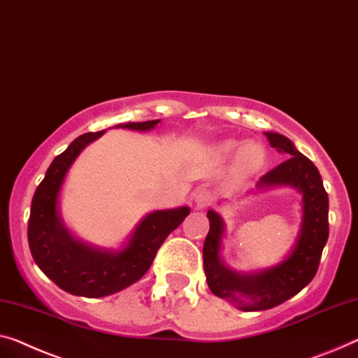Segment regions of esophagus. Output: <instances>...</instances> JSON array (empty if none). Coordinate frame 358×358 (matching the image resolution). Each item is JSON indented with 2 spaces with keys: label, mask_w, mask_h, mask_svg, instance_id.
<instances>
[{
  "label": "esophagus",
  "mask_w": 358,
  "mask_h": 358,
  "mask_svg": "<svg viewBox=\"0 0 358 358\" xmlns=\"http://www.w3.org/2000/svg\"><path fill=\"white\" fill-rule=\"evenodd\" d=\"M194 201H196L197 209H206V207H209L212 204V201H213L212 191L207 189V188L197 189V193L194 196Z\"/></svg>",
  "instance_id": "obj_1"
}]
</instances>
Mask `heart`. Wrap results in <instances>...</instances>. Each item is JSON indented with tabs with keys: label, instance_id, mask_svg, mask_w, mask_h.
<instances>
[{
	"label": "heart",
	"instance_id": "b5f03b06",
	"mask_svg": "<svg viewBox=\"0 0 358 358\" xmlns=\"http://www.w3.org/2000/svg\"><path fill=\"white\" fill-rule=\"evenodd\" d=\"M223 157H231L236 154V170L241 175H250L262 167L265 162V149L257 141H248L239 146V141H225L218 148Z\"/></svg>",
	"mask_w": 358,
	"mask_h": 358
}]
</instances>
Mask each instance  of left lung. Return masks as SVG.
<instances>
[{"label": "left lung", "instance_id": "obj_1", "mask_svg": "<svg viewBox=\"0 0 358 358\" xmlns=\"http://www.w3.org/2000/svg\"><path fill=\"white\" fill-rule=\"evenodd\" d=\"M265 135L270 146L285 154L286 159L278 167L265 173L257 181L255 189L289 186L302 194V222L294 246L273 266L249 273L233 270L222 259L225 222L215 210H209L207 218L210 228L202 249L210 291L243 312L268 310L301 292L317 273L329 233L328 194L318 169L310 159L297 151L289 138L273 131H266Z\"/></svg>", "mask_w": 358, "mask_h": 358}]
</instances>
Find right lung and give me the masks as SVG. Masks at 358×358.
I'll list each match as a JSON object with an SVG mask.
<instances>
[{
	"mask_svg": "<svg viewBox=\"0 0 358 358\" xmlns=\"http://www.w3.org/2000/svg\"><path fill=\"white\" fill-rule=\"evenodd\" d=\"M161 120L128 122L117 128L148 131ZM106 130L85 133L51 162L31 199L29 246L35 264L69 294L104 297L136 282L151 266L165 238L188 217L189 207L149 212L135 227L120 249H103L73 236L66 227L59 196L72 164L90 143Z\"/></svg>",
	"mask_w": 358,
	"mask_h": 358,
	"instance_id": "right-lung-1",
	"label": "right lung"
}]
</instances>
